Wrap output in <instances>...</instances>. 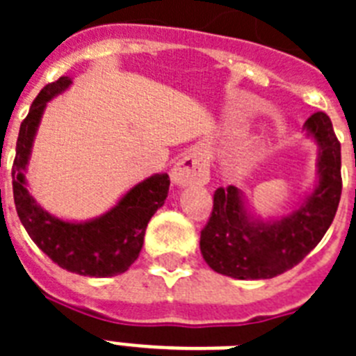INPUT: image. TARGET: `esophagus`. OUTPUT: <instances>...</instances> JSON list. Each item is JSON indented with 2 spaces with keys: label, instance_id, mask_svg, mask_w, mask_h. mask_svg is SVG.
Wrapping results in <instances>:
<instances>
[{
  "label": "esophagus",
  "instance_id": "34e87169",
  "mask_svg": "<svg viewBox=\"0 0 356 356\" xmlns=\"http://www.w3.org/2000/svg\"><path fill=\"white\" fill-rule=\"evenodd\" d=\"M210 169L209 162L200 151H191L175 163L171 178L178 187H193V185H205L209 181Z\"/></svg>",
  "mask_w": 356,
  "mask_h": 356
}]
</instances>
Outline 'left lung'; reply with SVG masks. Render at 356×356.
I'll list each match as a JSON object with an SVG mask.
<instances>
[{
    "label": "left lung",
    "instance_id": "left-lung-1",
    "mask_svg": "<svg viewBox=\"0 0 356 356\" xmlns=\"http://www.w3.org/2000/svg\"><path fill=\"white\" fill-rule=\"evenodd\" d=\"M305 131L319 146L317 184L292 213L264 221L248 210L237 187H219L213 209L201 229L200 250L219 275L237 280H267L301 262L325 237L342 193L341 143L325 112L305 122Z\"/></svg>",
    "mask_w": 356,
    "mask_h": 356
}]
</instances>
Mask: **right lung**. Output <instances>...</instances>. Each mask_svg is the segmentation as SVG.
Here are the masks:
<instances>
[{"label":"right lung","instance_id":"1","mask_svg":"<svg viewBox=\"0 0 356 356\" xmlns=\"http://www.w3.org/2000/svg\"><path fill=\"white\" fill-rule=\"evenodd\" d=\"M71 83V78L60 76L46 85L21 122L12 165L15 210L31 241L62 269L96 278L115 276L139 259L147 222L163 205L171 181L165 172L149 176L131 187L108 212L83 222L64 221L37 205L24 176L31 146L48 102Z\"/></svg>","mask_w":356,"mask_h":356}]
</instances>
